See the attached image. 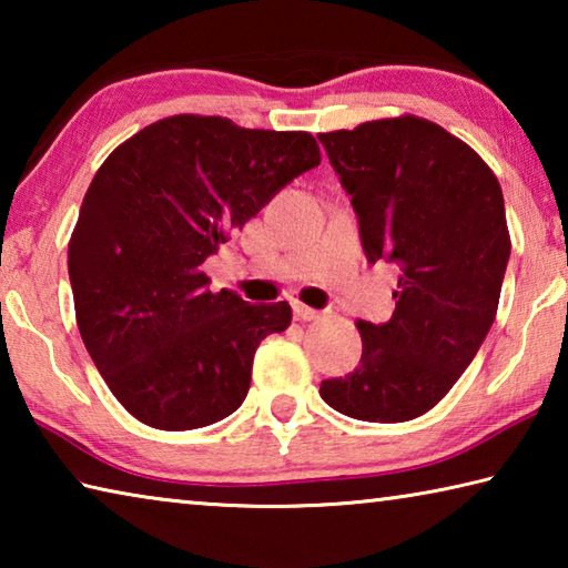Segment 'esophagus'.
Masks as SVG:
<instances>
[{"label": "esophagus", "instance_id": "34e87169", "mask_svg": "<svg viewBox=\"0 0 568 568\" xmlns=\"http://www.w3.org/2000/svg\"><path fill=\"white\" fill-rule=\"evenodd\" d=\"M293 315H295V321H315L321 313L315 311V307H307L303 303H293Z\"/></svg>", "mask_w": 568, "mask_h": 568}]
</instances>
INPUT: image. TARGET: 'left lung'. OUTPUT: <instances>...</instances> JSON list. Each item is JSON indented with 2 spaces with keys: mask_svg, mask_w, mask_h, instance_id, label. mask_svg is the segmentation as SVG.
I'll return each instance as SVG.
<instances>
[{
  "mask_svg": "<svg viewBox=\"0 0 568 568\" xmlns=\"http://www.w3.org/2000/svg\"><path fill=\"white\" fill-rule=\"evenodd\" d=\"M318 140L351 195L368 263L400 267L390 321H358L361 363L323 381L321 398L358 420L418 418L494 325L511 255L501 185L466 142L413 114Z\"/></svg>",
  "mask_w": 568,
  "mask_h": 568,
  "instance_id": "obj_1",
  "label": "left lung"
}]
</instances>
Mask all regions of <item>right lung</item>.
I'll return each instance as SVG.
<instances>
[{
    "instance_id": "obj_1",
    "label": "right lung",
    "mask_w": 568,
    "mask_h": 568,
    "mask_svg": "<svg viewBox=\"0 0 568 568\" xmlns=\"http://www.w3.org/2000/svg\"><path fill=\"white\" fill-rule=\"evenodd\" d=\"M321 165L307 132L175 114L102 162L67 250L84 348L134 418L190 430L240 408L291 305L210 291L203 263L275 192Z\"/></svg>"
}]
</instances>
